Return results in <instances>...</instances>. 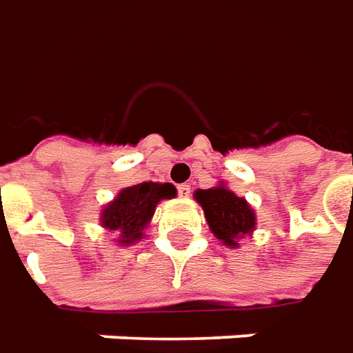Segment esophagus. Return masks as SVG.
<instances>
[{"label":"esophagus","mask_w":353,"mask_h":353,"mask_svg":"<svg viewBox=\"0 0 353 353\" xmlns=\"http://www.w3.org/2000/svg\"><path fill=\"white\" fill-rule=\"evenodd\" d=\"M177 195H179V197H189V195H191V185H188V183L177 185Z\"/></svg>","instance_id":"esophagus-1"}]
</instances>
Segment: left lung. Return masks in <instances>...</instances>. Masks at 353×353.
I'll return each mask as SVG.
<instances>
[{
	"label": "left lung",
	"mask_w": 353,
	"mask_h": 353,
	"mask_svg": "<svg viewBox=\"0 0 353 353\" xmlns=\"http://www.w3.org/2000/svg\"><path fill=\"white\" fill-rule=\"evenodd\" d=\"M195 199L199 201L207 223L213 234L223 240L226 246H236L238 238L248 234L256 226V214L242 197H236L225 185L214 189L195 191Z\"/></svg>",
	"instance_id": "obj_1"
}]
</instances>
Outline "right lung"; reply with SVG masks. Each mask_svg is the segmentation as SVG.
Returning a JSON list of instances; mask_svg holds the SVG:
<instances>
[{"mask_svg":"<svg viewBox=\"0 0 353 353\" xmlns=\"http://www.w3.org/2000/svg\"><path fill=\"white\" fill-rule=\"evenodd\" d=\"M176 197L172 183L142 181L139 185L123 189L113 203L103 209L101 223L109 230L121 232V244H132L142 236V228L150 223L156 205L162 199Z\"/></svg>","mask_w":353,"mask_h":353,"instance_id":"right-lung-1","label":"right lung"}]
</instances>
